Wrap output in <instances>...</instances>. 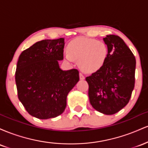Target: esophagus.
<instances>
[{"label":"esophagus","mask_w":148,"mask_h":148,"mask_svg":"<svg viewBox=\"0 0 148 148\" xmlns=\"http://www.w3.org/2000/svg\"><path fill=\"white\" fill-rule=\"evenodd\" d=\"M79 77H80V79H81V80L85 79V76H84V74H82V73H79Z\"/></svg>","instance_id":"34e87169"}]
</instances>
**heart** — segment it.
Returning a JSON list of instances; mask_svg holds the SVG:
<instances>
[{
    "instance_id": "heart-1",
    "label": "heart",
    "mask_w": 148,
    "mask_h": 148,
    "mask_svg": "<svg viewBox=\"0 0 148 148\" xmlns=\"http://www.w3.org/2000/svg\"><path fill=\"white\" fill-rule=\"evenodd\" d=\"M68 54L65 59L79 60V66L86 72L92 73L99 70L104 64L108 56V48L103 42L94 39L79 38L67 46Z\"/></svg>"
}]
</instances>
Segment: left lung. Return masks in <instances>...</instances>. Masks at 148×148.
<instances>
[{
	"instance_id": "1",
	"label": "left lung",
	"mask_w": 148,
	"mask_h": 148,
	"mask_svg": "<svg viewBox=\"0 0 148 148\" xmlns=\"http://www.w3.org/2000/svg\"><path fill=\"white\" fill-rule=\"evenodd\" d=\"M108 56L103 65L86 78L92 106L105 115H113L130 101L135 85L136 58L118 35L103 38Z\"/></svg>"
}]
</instances>
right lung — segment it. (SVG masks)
I'll use <instances>...</instances> for the list:
<instances>
[{"mask_svg": "<svg viewBox=\"0 0 148 148\" xmlns=\"http://www.w3.org/2000/svg\"><path fill=\"white\" fill-rule=\"evenodd\" d=\"M64 39L44 40L19 56L15 72L18 98L27 112L42 120L63 113L67 96L79 81L76 69L62 70Z\"/></svg>", "mask_w": 148, "mask_h": 148, "instance_id": "right-lung-1", "label": "right lung"}]
</instances>
